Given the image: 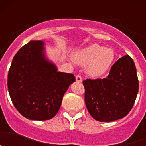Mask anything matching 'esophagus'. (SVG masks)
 <instances>
[{
	"label": "esophagus",
	"mask_w": 146,
	"mask_h": 146,
	"mask_svg": "<svg viewBox=\"0 0 146 146\" xmlns=\"http://www.w3.org/2000/svg\"><path fill=\"white\" fill-rule=\"evenodd\" d=\"M76 80H77V82H81L82 80V77H81L80 75H77L76 76Z\"/></svg>",
	"instance_id": "1"
}]
</instances>
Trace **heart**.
Masks as SVG:
<instances>
[{
  "label": "heart",
  "mask_w": 146,
  "mask_h": 146,
  "mask_svg": "<svg viewBox=\"0 0 146 146\" xmlns=\"http://www.w3.org/2000/svg\"><path fill=\"white\" fill-rule=\"evenodd\" d=\"M73 59L77 64L86 66V71L89 76L96 77L108 72L115 61V53L113 49L93 44L76 51Z\"/></svg>",
  "instance_id": "b5f03b06"
}]
</instances>
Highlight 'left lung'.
I'll list each match as a JSON object with an SVG mask.
<instances>
[{"label":"left lung","instance_id":"left-lung-1","mask_svg":"<svg viewBox=\"0 0 146 146\" xmlns=\"http://www.w3.org/2000/svg\"><path fill=\"white\" fill-rule=\"evenodd\" d=\"M82 83L88 110L100 122L126 116L135 104L139 89L135 64L128 55L113 64L106 78L87 79Z\"/></svg>","mask_w":146,"mask_h":146}]
</instances>
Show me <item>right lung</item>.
Listing matches in <instances>:
<instances>
[{"instance_id":"add662e5","label":"right lung","mask_w":146,"mask_h":146,"mask_svg":"<svg viewBox=\"0 0 146 146\" xmlns=\"http://www.w3.org/2000/svg\"><path fill=\"white\" fill-rule=\"evenodd\" d=\"M42 41H31L19 50L8 73L13 104L30 120L45 121L58 112L64 94L75 81L73 74L57 71L44 55Z\"/></svg>"}]
</instances>
